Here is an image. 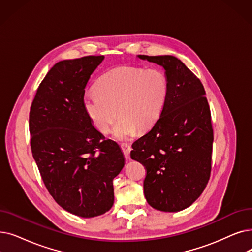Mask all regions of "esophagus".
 Wrapping results in <instances>:
<instances>
[{"label":"esophagus","mask_w":252,"mask_h":252,"mask_svg":"<svg viewBox=\"0 0 252 252\" xmlns=\"http://www.w3.org/2000/svg\"><path fill=\"white\" fill-rule=\"evenodd\" d=\"M122 149H123V152L125 155V158L126 159H128L129 158V152H130V150H132V147H130L129 144L124 143V144H122Z\"/></svg>","instance_id":"34e87169"}]
</instances>
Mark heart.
<instances>
[{
	"label": "heart",
	"mask_w": 252,
	"mask_h": 252,
	"mask_svg": "<svg viewBox=\"0 0 252 252\" xmlns=\"http://www.w3.org/2000/svg\"><path fill=\"white\" fill-rule=\"evenodd\" d=\"M168 80L157 69L120 67L104 74L96 91L83 94V106L94 126L106 134L116 116L113 137L125 141L149 129L159 118L168 97Z\"/></svg>",
	"instance_id": "1"
}]
</instances>
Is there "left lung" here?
<instances>
[{
	"mask_svg": "<svg viewBox=\"0 0 252 252\" xmlns=\"http://www.w3.org/2000/svg\"><path fill=\"white\" fill-rule=\"evenodd\" d=\"M165 70L168 97L147 134L135 141L130 158L146 168L144 194L157 210L189 207L210 178L213 129L200 79L173 56H138Z\"/></svg>",
	"mask_w": 252,
	"mask_h": 252,
	"instance_id": "8db88e82",
	"label": "left lung"
}]
</instances>
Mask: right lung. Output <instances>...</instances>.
Here are the masks:
<instances>
[{"label":"right lung","mask_w":252,"mask_h":252,"mask_svg":"<svg viewBox=\"0 0 252 252\" xmlns=\"http://www.w3.org/2000/svg\"><path fill=\"white\" fill-rule=\"evenodd\" d=\"M104 58L57 63L30 111L31 149L43 182L63 209L84 218L111 209L113 179L125 166L119 145L94 126L83 106L85 86Z\"/></svg>","instance_id":"1"}]
</instances>
